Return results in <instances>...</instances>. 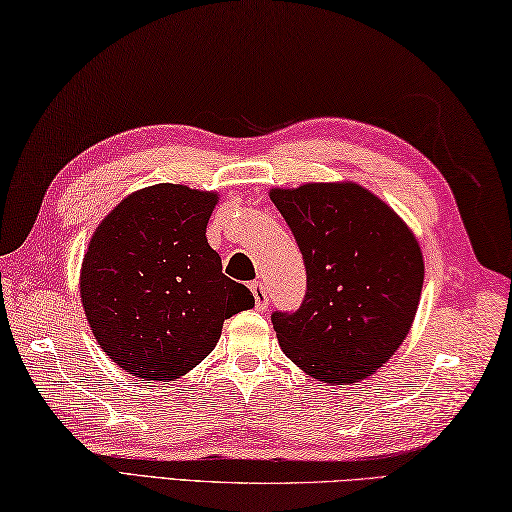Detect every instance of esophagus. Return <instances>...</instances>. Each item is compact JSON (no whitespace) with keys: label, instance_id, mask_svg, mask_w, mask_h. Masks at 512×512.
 <instances>
[{"label":"esophagus","instance_id":"esophagus-1","mask_svg":"<svg viewBox=\"0 0 512 512\" xmlns=\"http://www.w3.org/2000/svg\"><path fill=\"white\" fill-rule=\"evenodd\" d=\"M249 289H252V294H254L256 309H258V311L267 309V300H269V296H267V289H265V285L260 283V280H256V283L249 285Z\"/></svg>","mask_w":512,"mask_h":512}]
</instances>
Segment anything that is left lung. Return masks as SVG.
<instances>
[{
    "label": "left lung",
    "instance_id": "8db88e82",
    "mask_svg": "<svg viewBox=\"0 0 512 512\" xmlns=\"http://www.w3.org/2000/svg\"><path fill=\"white\" fill-rule=\"evenodd\" d=\"M269 198L307 267L300 309L271 316L280 349L318 382L369 378L409 336L424 285L420 243L353 181L271 187Z\"/></svg>",
    "mask_w": 512,
    "mask_h": 512
}]
</instances>
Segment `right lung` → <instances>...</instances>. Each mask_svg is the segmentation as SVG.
<instances>
[{
	"mask_svg": "<svg viewBox=\"0 0 512 512\" xmlns=\"http://www.w3.org/2000/svg\"><path fill=\"white\" fill-rule=\"evenodd\" d=\"M218 192L159 183L132 192L92 232L79 274L99 347L134 378L170 382L192 371L223 322L252 309L207 243Z\"/></svg>",
	"mask_w": 512,
	"mask_h": 512,
	"instance_id": "1",
	"label": "right lung"
}]
</instances>
